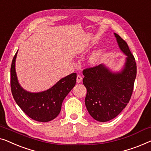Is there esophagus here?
<instances>
[{
  "mask_svg": "<svg viewBox=\"0 0 151 151\" xmlns=\"http://www.w3.org/2000/svg\"><path fill=\"white\" fill-rule=\"evenodd\" d=\"M82 80H83L82 76L79 75H78L77 76H76V82H77L78 83H79L82 81Z\"/></svg>",
  "mask_w": 151,
  "mask_h": 151,
  "instance_id": "1",
  "label": "esophagus"
}]
</instances>
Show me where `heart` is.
<instances>
[{"instance_id":"heart-1","label":"heart","mask_w":151,"mask_h":151,"mask_svg":"<svg viewBox=\"0 0 151 151\" xmlns=\"http://www.w3.org/2000/svg\"><path fill=\"white\" fill-rule=\"evenodd\" d=\"M87 51H88V50H86V49L81 50L80 51V53L85 54L86 52H87ZM101 56H102V53H101V50H98V51L94 52V53L91 55L90 57V59H89L90 63H91V64H96V63H99L100 60H101Z\"/></svg>"}]
</instances>
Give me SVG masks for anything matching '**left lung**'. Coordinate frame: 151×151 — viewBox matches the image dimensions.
<instances>
[{"label": "left lung", "instance_id": "obj_1", "mask_svg": "<svg viewBox=\"0 0 151 151\" xmlns=\"http://www.w3.org/2000/svg\"><path fill=\"white\" fill-rule=\"evenodd\" d=\"M120 50L127 55L124 68L112 73L103 64L83 70V83L87 89L85 103L92 117L107 122L116 117L130 101L137 74L135 58L127 42L114 33Z\"/></svg>", "mask_w": 151, "mask_h": 151}]
</instances>
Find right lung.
<instances>
[{
    "mask_svg": "<svg viewBox=\"0 0 151 151\" xmlns=\"http://www.w3.org/2000/svg\"><path fill=\"white\" fill-rule=\"evenodd\" d=\"M17 52L11 66V90L15 101L34 120L46 122L53 120L60 113L63 101L75 86L76 73L61 78L52 88L44 92H29L20 86L17 78L15 68Z\"/></svg>",
    "mask_w": 151,
    "mask_h": 151,
    "instance_id": "obj_1",
    "label": "right lung"
}]
</instances>
